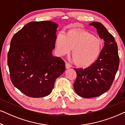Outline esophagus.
<instances>
[{"label": "esophagus", "mask_w": 125, "mask_h": 125, "mask_svg": "<svg viewBox=\"0 0 125 125\" xmlns=\"http://www.w3.org/2000/svg\"><path fill=\"white\" fill-rule=\"evenodd\" d=\"M65 68H66V69H69L70 68H71V65H70L68 62H66L65 63Z\"/></svg>", "instance_id": "1"}]
</instances>
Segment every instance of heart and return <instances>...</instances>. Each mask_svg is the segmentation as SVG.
I'll use <instances>...</instances> for the list:
<instances>
[{
  "label": "heart",
  "instance_id": "heart-1",
  "mask_svg": "<svg viewBox=\"0 0 125 125\" xmlns=\"http://www.w3.org/2000/svg\"><path fill=\"white\" fill-rule=\"evenodd\" d=\"M56 52L59 55L69 53L72 49L75 64L82 68L91 65L102 52V42L98 37L84 30H72L65 35L59 32L55 40Z\"/></svg>",
  "mask_w": 125,
  "mask_h": 125
}]
</instances>
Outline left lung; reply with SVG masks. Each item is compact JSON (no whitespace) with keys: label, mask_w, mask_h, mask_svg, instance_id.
I'll return each instance as SVG.
<instances>
[{"label":"left lung","mask_w":125,"mask_h":125,"mask_svg":"<svg viewBox=\"0 0 125 125\" xmlns=\"http://www.w3.org/2000/svg\"><path fill=\"white\" fill-rule=\"evenodd\" d=\"M89 25L96 29L99 37L104 41V46L94 63L85 69H74L77 76L74 89L78 95L86 98L100 96L110 89L119 64L114 37L100 22H92Z\"/></svg>","instance_id":"obj_1"}]
</instances>
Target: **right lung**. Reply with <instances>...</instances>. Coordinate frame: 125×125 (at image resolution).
I'll return each instance as SVG.
<instances>
[{
  "label": "right lung",
  "instance_id": "1",
  "mask_svg": "<svg viewBox=\"0 0 125 125\" xmlns=\"http://www.w3.org/2000/svg\"><path fill=\"white\" fill-rule=\"evenodd\" d=\"M57 27L51 21H32L12 39L7 60L11 80L27 96H47L65 71L64 61L52 54Z\"/></svg>",
  "mask_w": 125,
  "mask_h": 125
}]
</instances>
